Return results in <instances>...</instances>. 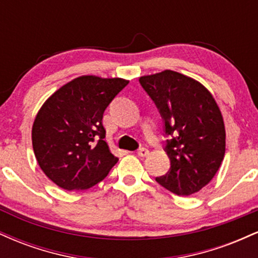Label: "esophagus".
<instances>
[{
	"instance_id": "34e87169",
	"label": "esophagus",
	"mask_w": 258,
	"mask_h": 258,
	"mask_svg": "<svg viewBox=\"0 0 258 258\" xmlns=\"http://www.w3.org/2000/svg\"><path fill=\"white\" fill-rule=\"evenodd\" d=\"M148 154H149V150H148L147 148H139V149L137 150L138 156H147Z\"/></svg>"
}]
</instances>
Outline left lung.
Segmentation results:
<instances>
[{
    "mask_svg": "<svg viewBox=\"0 0 258 258\" xmlns=\"http://www.w3.org/2000/svg\"><path fill=\"white\" fill-rule=\"evenodd\" d=\"M164 122L171 167L156 177L171 193L190 195L210 182L226 153V130L217 103L195 80L165 70L139 79Z\"/></svg>",
    "mask_w": 258,
    "mask_h": 258,
    "instance_id": "1",
    "label": "left lung"
}]
</instances>
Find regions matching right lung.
<instances>
[{"label": "right lung", "instance_id": "right-lung-1", "mask_svg": "<svg viewBox=\"0 0 258 258\" xmlns=\"http://www.w3.org/2000/svg\"><path fill=\"white\" fill-rule=\"evenodd\" d=\"M128 81L81 76L52 94L32 126L41 170L67 190L88 189L117 162L104 141L103 114Z\"/></svg>", "mask_w": 258, "mask_h": 258}]
</instances>
